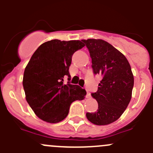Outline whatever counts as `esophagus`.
<instances>
[{"instance_id": "34e87169", "label": "esophagus", "mask_w": 153, "mask_h": 153, "mask_svg": "<svg viewBox=\"0 0 153 153\" xmlns=\"http://www.w3.org/2000/svg\"><path fill=\"white\" fill-rule=\"evenodd\" d=\"M86 98H91V95H90V93H89V92H86Z\"/></svg>"}]
</instances>
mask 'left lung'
<instances>
[{
	"mask_svg": "<svg viewBox=\"0 0 153 153\" xmlns=\"http://www.w3.org/2000/svg\"><path fill=\"white\" fill-rule=\"evenodd\" d=\"M81 41L89 49L93 73L101 76L98 91L91 94L98 101V110L86 112V116L94 124H109L121 117L132 98L131 67L121 52L104 40Z\"/></svg>",
	"mask_w": 153,
	"mask_h": 153,
	"instance_id": "left-lung-1",
	"label": "left lung"
}]
</instances>
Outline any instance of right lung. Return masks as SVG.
Segmentation results:
<instances>
[{
    "instance_id": "obj_1",
    "label": "right lung",
    "mask_w": 153,
    "mask_h": 153,
    "mask_svg": "<svg viewBox=\"0 0 153 153\" xmlns=\"http://www.w3.org/2000/svg\"><path fill=\"white\" fill-rule=\"evenodd\" d=\"M81 41L55 39L41 44L25 68L23 86L26 100L35 115L48 123H58L68 115L75 101L85 98L86 90L78 85L64 84L72 55L84 47Z\"/></svg>"
}]
</instances>
